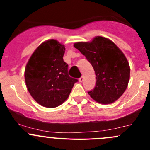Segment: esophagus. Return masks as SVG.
<instances>
[{"mask_svg":"<svg viewBox=\"0 0 150 150\" xmlns=\"http://www.w3.org/2000/svg\"><path fill=\"white\" fill-rule=\"evenodd\" d=\"M79 81H80V82H83V77L81 76V78H79Z\"/></svg>","mask_w":150,"mask_h":150,"instance_id":"esophagus-1","label":"esophagus"}]
</instances>
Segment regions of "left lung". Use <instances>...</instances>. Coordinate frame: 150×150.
Returning a JSON list of instances; mask_svg holds the SVG:
<instances>
[{"mask_svg": "<svg viewBox=\"0 0 150 150\" xmlns=\"http://www.w3.org/2000/svg\"><path fill=\"white\" fill-rule=\"evenodd\" d=\"M91 63L96 76V86L88 91L101 104H111L122 96L128 86L130 67L122 52L105 38H95L91 43L74 44Z\"/></svg>", "mask_w": 150, "mask_h": 150, "instance_id": "8db88e82", "label": "left lung"}]
</instances>
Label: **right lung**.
I'll return each instance as SVG.
<instances>
[{
	"label": "right lung",
	"mask_w": 150,
	"mask_h": 150,
	"mask_svg": "<svg viewBox=\"0 0 150 150\" xmlns=\"http://www.w3.org/2000/svg\"><path fill=\"white\" fill-rule=\"evenodd\" d=\"M64 52V46L57 40H47L38 47L26 65L27 88L43 107L53 108L62 104L78 81L68 75V64L63 59Z\"/></svg>",
	"instance_id": "1"
}]
</instances>
